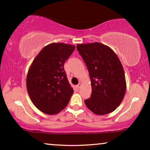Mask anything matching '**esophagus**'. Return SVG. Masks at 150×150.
Listing matches in <instances>:
<instances>
[{
  "label": "esophagus",
  "instance_id": "1",
  "mask_svg": "<svg viewBox=\"0 0 150 150\" xmlns=\"http://www.w3.org/2000/svg\"><path fill=\"white\" fill-rule=\"evenodd\" d=\"M81 83H79V85H77L76 86V87L77 89H80V87H81Z\"/></svg>",
  "mask_w": 150,
  "mask_h": 150
}]
</instances>
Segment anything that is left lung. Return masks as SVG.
Wrapping results in <instances>:
<instances>
[{
    "mask_svg": "<svg viewBox=\"0 0 150 150\" xmlns=\"http://www.w3.org/2000/svg\"><path fill=\"white\" fill-rule=\"evenodd\" d=\"M76 48L85 61L91 79V98L85 100L96 115L114 111L122 102L126 90L123 66L114 51L98 42L78 44Z\"/></svg>",
    "mask_w": 150,
    "mask_h": 150,
    "instance_id": "1",
    "label": "left lung"
}]
</instances>
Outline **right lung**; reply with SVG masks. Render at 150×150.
<instances>
[{
    "instance_id": "1",
    "label": "right lung",
    "mask_w": 150,
    "mask_h": 150,
    "mask_svg": "<svg viewBox=\"0 0 150 150\" xmlns=\"http://www.w3.org/2000/svg\"><path fill=\"white\" fill-rule=\"evenodd\" d=\"M74 50V46L63 43L47 45L28 69V93L34 105L44 113H59L70 100L74 90L67 80L64 63Z\"/></svg>"
}]
</instances>
